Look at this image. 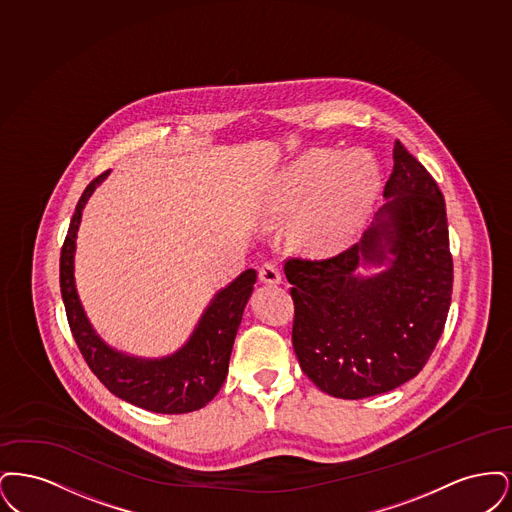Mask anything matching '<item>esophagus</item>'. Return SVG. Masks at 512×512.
I'll list each match as a JSON object with an SVG mask.
<instances>
[{
	"label": "esophagus",
	"instance_id": "34e87169",
	"mask_svg": "<svg viewBox=\"0 0 512 512\" xmlns=\"http://www.w3.org/2000/svg\"><path fill=\"white\" fill-rule=\"evenodd\" d=\"M259 278H261V282H265V284H278V282L282 280L280 270H278L274 261H267V263L261 265V268H259Z\"/></svg>",
	"mask_w": 512,
	"mask_h": 512
}]
</instances>
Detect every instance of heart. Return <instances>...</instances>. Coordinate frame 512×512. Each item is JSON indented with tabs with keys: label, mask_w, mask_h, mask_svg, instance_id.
Returning <instances> with one entry per match:
<instances>
[{
	"label": "heart",
	"mask_w": 512,
	"mask_h": 512,
	"mask_svg": "<svg viewBox=\"0 0 512 512\" xmlns=\"http://www.w3.org/2000/svg\"><path fill=\"white\" fill-rule=\"evenodd\" d=\"M378 182V167L370 155L351 153L341 159L338 151L320 149L284 174L276 203L284 211H295L320 191L299 220V236L311 247L336 249L361 228Z\"/></svg>",
	"instance_id": "heart-1"
}]
</instances>
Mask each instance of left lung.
I'll use <instances>...</instances> for the list:
<instances>
[{
	"label": "left lung",
	"instance_id": "obj_1",
	"mask_svg": "<svg viewBox=\"0 0 512 512\" xmlns=\"http://www.w3.org/2000/svg\"><path fill=\"white\" fill-rule=\"evenodd\" d=\"M384 195L390 201L361 244L326 259L288 257L292 343L318 390L365 399L414 378L438 345L453 292L445 199L422 163L399 140ZM391 267L354 274L359 262Z\"/></svg>",
	"mask_w": 512,
	"mask_h": 512
}]
</instances>
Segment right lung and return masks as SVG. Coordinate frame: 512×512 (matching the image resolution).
<instances>
[{
	"label": "right lung",
	"instance_id": "right-lung-1",
	"mask_svg": "<svg viewBox=\"0 0 512 512\" xmlns=\"http://www.w3.org/2000/svg\"><path fill=\"white\" fill-rule=\"evenodd\" d=\"M107 172H101L80 195L61 247V295L74 341L99 382L117 397L151 413H192L205 407L222 388L234 338L242 322L245 303L253 292L257 272L253 268L245 270L228 288L217 293L194 336L169 359L140 361L109 349L96 336L84 315L73 278L74 238L80 215L84 203Z\"/></svg>",
	"mask_w": 512,
	"mask_h": 512
}]
</instances>
